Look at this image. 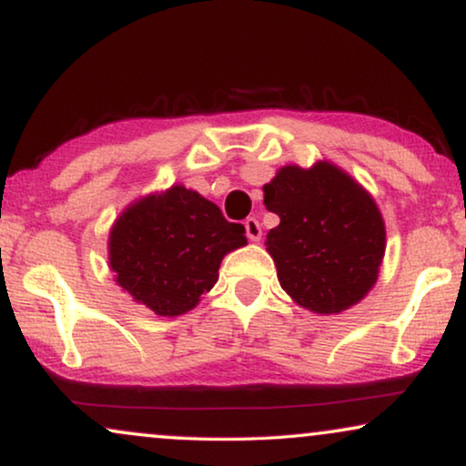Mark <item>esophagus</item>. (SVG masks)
I'll list each match as a JSON object with an SVG mask.
<instances>
[{
	"label": "esophagus",
	"instance_id": "obj_1",
	"mask_svg": "<svg viewBox=\"0 0 466 466\" xmlns=\"http://www.w3.org/2000/svg\"><path fill=\"white\" fill-rule=\"evenodd\" d=\"M245 234L247 238L253 240V243H258L259 238H262V226H259V221L256 217H249V219L245 221Z\"/></svg>",
	"mask_w": 466,
	"mask_h": 466
}]
</instances>
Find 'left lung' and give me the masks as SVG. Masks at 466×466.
<instances>
[{
	"instance_id": "obj_1",
	"label": "left lung",
	"mask_w": 466,
	"mask_h": 466,
	"mask_svg": "<svg viewBox=\"0 0 466 466\" xmlns=\"http://www.w3.org/2000/svg\"><path fill=\"white\" fill-rule=\"evenodd\" d=\"M279 215L266 237L281 288L298 307L337 315L373 289L386 256V223L373 196L330 161L289 164L264 185Z\"/></svg>"
}]
</instances>
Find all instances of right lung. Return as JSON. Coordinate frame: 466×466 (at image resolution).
Instances as JSON below:
<instances>
[{
  "label": "right lung",
  "mask_w": 466,
  "mask_h": 466,
  "mask_svg": "<svg viewBox=\"0 0 466 466\" xmlns=\"http://www.w3.org/2000/svg\"><path fill=\"white\" fill-rule=\"evenodd\" d=\"M245 245L240 223H229L198 191L172 185L138 198L116 217L108 234V266L134 302L161 318H177L213 289L221 259Z\"/></svg>",
  "instance_id": "right-lung-1"
}]
</instances>
